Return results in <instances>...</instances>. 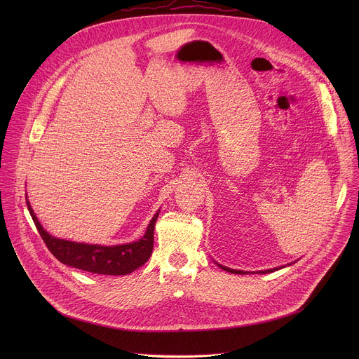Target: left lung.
<instances>
[{
  "label": "left lung",
  "instance_id": "left-lung-1",
  "mask_svg": "<svg viewBox=\"0 0 359 359\" xmlns=\"http://www.w3.org/2000/svg\"><path fill=\"white\" fill-rule=\"evenodd\" d=\"M216 263V262H215ZM295 263V262H294ZM220 269H223L224 271H229V273H233V274H248V271H243V270H233V269H229V267H224V266H222V264H219V263H216ZM292 263H290V264H287V266H291ZM287 266H281V267H276V269H270V270H262V271H255V273H259V274H267V273H273V271H277V270H280V269H284V267H287ZM254 274V273H252Z\"/></svg>",
  "mask_w": 359,
  "mask_h": 359
}]
</instances>
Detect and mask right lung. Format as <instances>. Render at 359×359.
Returning a JSON list of instances; mask_svg holds the SVG:
<instances>
[{"mask_svg":"<svg viewBox=\"0 0 359 359\" xmlns=\"http://www.w3.org/2000/svg\"><path fill=\"white\" fill-rule=\"evenodd\" d=\"M27 198V208L39 231L48 250L65 266L102 276H126L142 267L151 255L153 250V230L159 216V212L151 217L142 238L132 243L118 245H102L76 243L65 238L50 236L43 230L38 217L35 216L31 204Z\"/></svg>","mask_w":359,"mask_h":359,"instance_id":"add662e5","label":"right lung"}]
</instances>
